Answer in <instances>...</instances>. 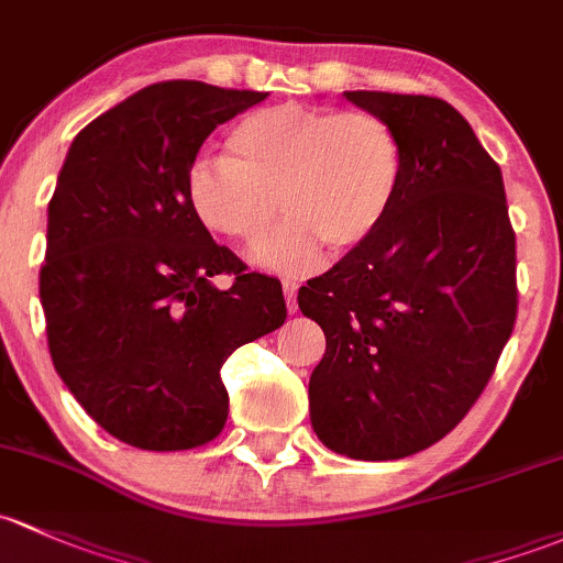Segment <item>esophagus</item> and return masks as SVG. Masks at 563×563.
I'll return each mask as SVG.
<instances>
[{"label": "esophagus", "instance_id": "obj_1", "mask_svg": "<svg viewBox=\"0 0 563 563\" xmlns=\"http://www.w3.org/2000/svg\"><path fill=\"white\" fill-rule=\"evenodd\" d=\"M283 294H286V305H288V312H297V310H299V305H297L299 283H297V280H283Z\"/></svg>", "mask_w": 563, "mask_h": 563}]
</instances>
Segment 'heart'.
Segmentation results:
<instances>
[{
    "mask_svg": "<svg viewBox=\"0 0 563 563\" xmlns=\"http://www.w3.org/2000/svg\"><path fill=\"white\" fill-rule=\"evenodd\" d=\"M227 158L199 156L186 169V202L199 227L256 247L275 229L276 205L291 218L258 253L266 266L305 272L318 247L364 245L399 197L405 147L369 110L272 104L242 115L227 134Z\"/></svg>",
    "mask_w": 563,
    "mask_h": 563,
    "instance_id": "obj_1",
    "label": "heart"
}]
</instances>
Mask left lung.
Returning <instances> with one entry per match:
<instances>
[{"label": "left lung", "mask_w": 563, "mask_h": 563, "mask_svg": "<svg viewBox=\"0 0 563 563\" xmlns=\"http://www.w3.org/2000/svg\"><path fill=\"white\" fill-rule=\"evenodd\" d=\"M405 147L388 218L299 291L327 334L310 377L318 440L358 461L405 459L464 421L518 316L516 229L501 169L445 99L345 91Z\"/></svg>", "instance_id": "1"}]
</instances>
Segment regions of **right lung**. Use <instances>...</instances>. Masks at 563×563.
<instances>
[{
  "instance_id": "right-lung-1",
  "label": "right lung",
  "mask_w": 563,
  "mask_h": 563,
  "mask_svg": "<svg viewBox=\"0 0 563 563\" xmlns=\"http://www.w3.org/2000/svg\"><path fill=\"white\" fill-rule=\"evenodd\" d=\"M262 99L153 82L88 123L58 173L40 269L47 347L82 410L132 448L216 440L223 361L286 321L280 280L247 272L186 202L202 142ZM216 274L233 277L229 289L211 286Z\"/></svg>"
}]
</instances>
